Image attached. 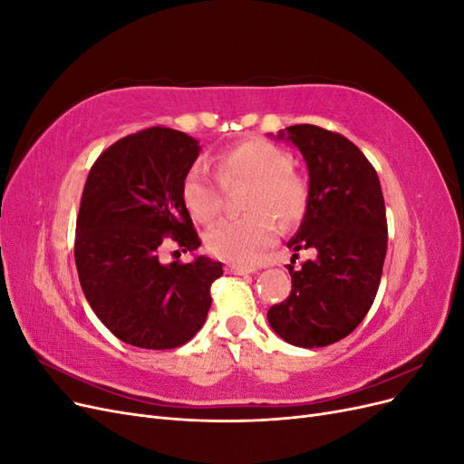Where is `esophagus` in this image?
<instances>
[{"mask_svg": "<svg viewBox=\"0 0 464 464\" xmlns=\"http://www.w3.org/2000/svg\"><path fill=\"white\" fill-rule=\"evenodd\" d=\"M256 271H257L256 266L234 265V263H228V265H227V273H230V275H251V273H256Z\"/></svg>", "mask_w": 464, "mask_h": 464, "instance_id": "34e87169", "label": "esophagus"}]
</instances>
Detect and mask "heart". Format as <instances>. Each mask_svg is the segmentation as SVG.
<instances>
[{
    "mask_svg": "<svg viewBox=\"0 0 464 464\" xmlns=\"http://www.w3.org/2000/svg\"><path fill=\"white\" fill-rule=\"evenodd\" d=\"M218 178L222 184L247 181L249 191L242 218H224L205 234L210 254L240 265L257 263L276 240V222L294 227L305 215L307 184L292 170L290 154L261 139H251L220 154ZM189 215L203 224L220 213V191L203 166L195 164L181 184Z\"/></svg>",
    "mask_w": 464,
    "mask_h": 464,
    "instance_id": "obj_1",
    "label": "heart"
}]
</instances>
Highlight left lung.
<instances>
[{
	"mask_svg": "<svg viewBox=\"0 0 464 464\" xmlns=\"http://www.w3.org/2000/svg\"><path fill=\"white\" fill-rule=\"evenodd\" d=\"M276 137L298 147L310 174L305 215L286 246L312 247L317 257L298 271L288 265L290 296L266 319L294 346H327L353 333L375 300L387 251L382 184L363 152L341 133L300 123Z\"/></svg>",
	"mask_w": 464,
	"mask_h": 464,
	"instance_id": "left-lung-1",
	"label": "left lung"
}]
</instances>
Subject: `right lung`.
<instances>
[{"mask_svg":"<svg viewBox=\"0 0 464 464\" xmlns=\"http://www.w3.org/2000/svg\"><path fill=\"white\" fill-rule=\"evenodd\" d=\"M184 131L149 128L120 139L92 164L82 189L75 265L92 312L120 341L168 350L191 341L207 319L210 285L222 263H160L168 237L201 246L181 199V184L199 157Z\"/></svg>","mask_w":464,"mask_h":464,"instance_id":"right-lung-1","label":"right lung"}]
</instances>
